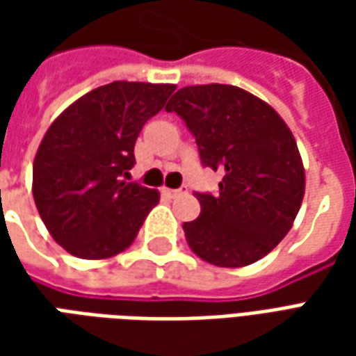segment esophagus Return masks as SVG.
<instances>
[{
	"instance_id": "obj_1",
	"label": "esophagus",
	"mask_w": 356,
	"mask_h": 356,
	"mask_svg": "<svg viewBox=\"0 0 356 356\" xmlns=\"http://www.w3.org/2000/svg\"><path fill=\"white\" fill-rule=\"evenodd\" d=\"M186 193V188H163V194L168 196V198H175L179 194Z\"/></svg>"
}]
</instances>
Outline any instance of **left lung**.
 Segmentation results:
<instances>
[{"label": "left lung", "mask_w": 356, "mask_h": 356, "mask_svg": "<svg viewBox=\"0 0 356 356\" xmlns=\"http://www.w3.org/2000/svg\"><path fill=\"white\" fill-rule=\"evenodd\" d=\"M165 110L185 120L202 165L223 173L219 194L196 193L200 216L183 225L191 250L217 267L259 261L288 234L305 194L290 127L259 97L225 83L179 89Z\"/></svg>", "instance_id": "1"}]
</instances>
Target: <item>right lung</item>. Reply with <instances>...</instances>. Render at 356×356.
Returning <instances> with one entry per match:
<instances>
[{"label":"right lung","mask_w":356,"mask_h":356,"mask_svg":"<svg viewBox=\"0 0 356 356\" xmlns=\"http://www.w3.org/2000/svg\"><path fill=\"white\" fill-rule=\"evenodd\" d=\"M173 83L112 81L72 102L49 125L35 152L32 193L58 246L80 259H106L133 244L160 200L129 183L135 140Z\"/></svg>","instance_id":"1"}]
</instances>
